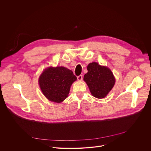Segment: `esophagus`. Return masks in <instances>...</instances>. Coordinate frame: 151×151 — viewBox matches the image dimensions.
Wrapping results in <instances>:
<instances>
[{"instance_id": "1", "label": "esophagus", "mask_w": 151, "mask_h": 151, "mask_svg": "<svg viewBox=\"0 0 151 151\" xmlns=\"http://www.w3.org/2000/svg\"><path fill=\"white\" fill-rule=\"evenodd\" d=\"M77 80L78 81H81L83 80V76L82 75H80L78 76H77Z\"/></svg>"}]
</instances>
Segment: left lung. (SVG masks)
<instances>
[{
  "label": "left lung",
  "instance_id": "obj_1",
  "mask_svg": "<svg viewBox=\"0 0 151 151\" xmlns=\"http://www.w3.org/2000/svg\"><path fill=\"white\" fill-rule=\"evenodd\" d=\"M87 70L88 73L84 75V80L92 95L99 99L105 98L115 84V78L111 70L96 62L89 63Z\"/></svg>",
  "mask_w": 151,
  "mask_h": 151
}]
</instances>
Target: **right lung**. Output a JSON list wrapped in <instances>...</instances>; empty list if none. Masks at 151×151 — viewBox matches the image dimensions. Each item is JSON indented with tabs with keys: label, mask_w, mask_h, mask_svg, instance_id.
I'll return each instance as SVG.
<instances>
[{
	"label": "right lung",
	"mask_w": 151,
	"mask_h": 151,
	"mask_svg": "<svg viewBox=\"0 0 151 151\" xmlns=\"http://www.w3.org/2000/svg\"><path fill=\"white\" fill-rule=\"evenodd\" d=\"M76 80L73 71L65 67H50L43 71L39 84L47 99L60 103L68 96L70 86Z\"/></svg>",
	"instance_id": "1"
}]
</instances>
